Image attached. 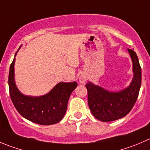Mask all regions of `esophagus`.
Segmentation results:
<instances>
[{"label": "esophagus", "mask_w": 150, "mask_h": 150, "mask_svg": "<svg viewBox=\"0 0 150 150\" xmlns=\"http://www.w3.org/2000/svg\"><path fill=\"white\" fill-rule=\"evenodd\" d=\"M87 78H86L85 76H81V78H80V82L81 83H84L86 81Z\"/></svg>", "instance_id": "obj_1"}]
</instances>
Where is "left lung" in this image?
<instances>
[{
    "mask_svg": "<svg viewBox=\"0 0 150 150\" xmlns=\"http://www.w3.org/2000/svg\"><path fill=\"white\" fill-rule=\"evenodd\" d=\"M133 64L134 77L128 88L119 92H110L91 83L86 84L88 107L97 120L111 122L125 117L132 110L142 84V68L136 52L128 49Z\"/></svg>",
    "mask_w": 150,
    "mask_h": 150,
    "instance_id": "8db88e82",
    "label": "left lung"
}]
</instances>
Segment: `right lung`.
<instances>
[{
	"instance_id": "obj_1",
	"label": "right lung",
	"mask_w": 150,
	"mask_h": 150,
	"mask_svg": "<svg viewBox=\"0 0 150 150\" xmlns=\"http://www.w3.org/2000/svg\"><path fill=\"white\" fill-rule=\"evenodd\" d=\"M14 62L15 59L10 65L8 88L11 100L17 111L26 120L36 124L49 125L59 122L66 113L69 96L78 86L77 83L61 82L42 97L23 95L14 83Z\"/></svg>"
}]
</instances>
